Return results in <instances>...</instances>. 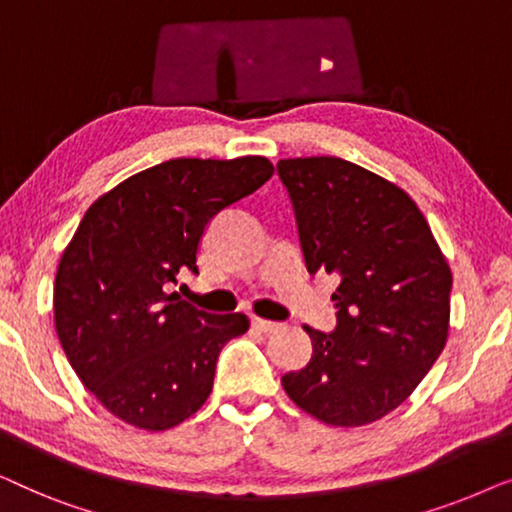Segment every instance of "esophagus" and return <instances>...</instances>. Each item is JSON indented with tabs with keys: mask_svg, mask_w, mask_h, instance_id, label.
<instances>
[{
	"mask_svg": "<svg viewBox=\"0 0 512 512\" xmlns=\"http://www.w3.org/2000/svg\"><path fill=\"white\" fill-rule=\"evenodd\" d=\"M251 324H254L256 331H261V333H277L279 328H282V324H277V321H268V319H261V317H254Z\"/></svg>",
	"mask_w": 512,
	"mask_h": 512,
	"instance_id": "obj_1",
	"label": "esophagus"
}]
</instances>
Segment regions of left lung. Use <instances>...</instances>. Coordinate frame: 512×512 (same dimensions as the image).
Instances as JSON below:
<instances>
[{
	"instance_id": "1",
	"label": "left lung",
	"mask_w": 512,
	"mask_h": 512,
	"mask_svg": "<svg viewBox=\"0 0 512 512\" xmlns=\"http://www.w3.org/2000/svg\"><path fill=\"white\" fill-rule=\"evenodd\" d=\"M307 270L340 279L335 333L303 326L312 359L282 387L307 415L366 426L424 380L450 335L452 272L415 200L335 156L279 160Z\"/></svg>"
}]
</instances>
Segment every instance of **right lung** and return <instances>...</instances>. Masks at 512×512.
<instances>
[{"instance_id": "obj_1", "label": "right lung", "mask_w": 512, "mask_h": 512, "mask_svg": "<svg viewBox=\"0 0 512 512\" xmlns=\"http://www.w3.org/2000/svg\"><path fill=\"white\" fill-rule=\"evenodd\" d=\"M272 172L263 156L174 158L88 207L55 275V331L83 387L121 422L172 429L212 394L216 359L249 331L247 314L202 312L167 286L198 272L209 219Z\"/></svg>"}]
</instances>
